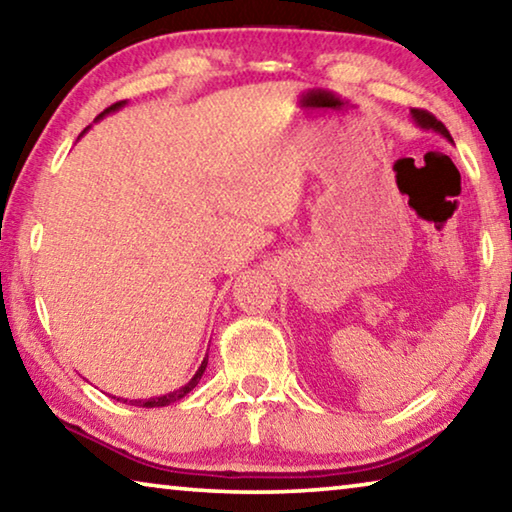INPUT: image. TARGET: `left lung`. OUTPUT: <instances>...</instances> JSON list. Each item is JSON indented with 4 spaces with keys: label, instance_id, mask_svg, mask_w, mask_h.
<instances>
[{
    "label": "left lung",
    "instance_id": "8db88e82",
    "mask_svg": "<svg viewBox=\"0 0 512 512\" xmlns=\"http://www.w3.org/2000/svg\"><path fill=\"white\" fill-rule=\"evenodd\" d=\"M411 119L415 121V126L418 128H422V131H431V133H438V135H443L447 142H452L454 144V140H452V135H449V131L445 128V124L443 121H438L436 117L433 115H429L427 110H411Z\"/></svg>",
    "mask_w": 512,
    "mask_h": 512
}]
</instances>
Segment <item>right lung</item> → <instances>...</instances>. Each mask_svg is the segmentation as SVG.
Returning <instances> with one entry per match:
<instances>
[{"label": "right lung", "mask_w": 512, "mask_h": 512, "mask_svg": "<svg viewBox=\"0 0 512 512\" xmlns=\"http://www.w3.org/2000/svg\"><path fill=\"white\" fill-rule=\"evenodd\" d=\"M126 106V101H119V103H115V106H110V108H106L101 112V115L97 117V121L99 119H103L106 115H110V112H117L119 108H124ZM205 368H207V354H205V359L201 361V366H198V370L194 372V377L187 381L185 386H180L178 391H171V393H167V395H160V397H149V400H124V397H115L117 402H128L131 406H142V409H155V406H169V404H173L176 400H183V397L187 395V393H192L194 388H196V384L198 381H201V377H203V372H205Z\"/></svg>", "instance_id": "1"}]
</instances>
